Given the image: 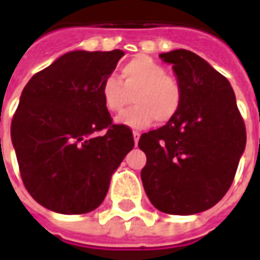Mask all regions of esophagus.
<instances>
[{"mask_svg":"<svg viewBox=\"0 0 260 260\" xmlns=\"http://www.w3.org/2000/svg\"><path fill=\"white\" fill-rule=\"evenodd\" d=\"M132 134H134V141H135V145H138V142H139V136H141V132H139V131H134Z\"/></svg>","mask_w":260,"mask_h":260,"instance_id":"34e87169","label":"esophagus"}]
</instances>
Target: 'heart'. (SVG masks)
I'll return each mask as SVG.
<instances>
[{"instance_id": "b5f03b06", "label": "heart", "mask_w": 260, "mask_h": 260, "mask_svg": "<svg viewBox=\"0 0 260 260\" xmlns=\"http://www.w3.org/2000/svg\"><path fill=\"white\" fill-rule=\"evenodd\" d=\"M119 78L107 76L102 83V99L110 113H121L132 103L135 107L117 117L118 124L145 128L154 121L166 124L182 106L184 91L180 80L147 55H136L121 67Z\"/></svg>"}]
</instances>
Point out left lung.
Masks as SVG:
<instances>
[{"instance_id": "obj_1", "label": "left lung", "mask_w": 260, "mask_h": 260, "mask_svg": "<svg viewBox=\"0 0 260 260\" xmlns=\"http://www.w3.org/2000/svg\"><path fill=\"white\" fill-rule=\"evenodd\" d=\"M184 91L178 114L149 131L141 178L149 201L167 214H195L221 201L234 181L246 143L244 119L230 82L188 50L160 54Z\"/></svg>"}]
</instances>
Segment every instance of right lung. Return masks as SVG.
<instances>
[{
	"mask_svg": "<svg viewBox=\"0 0 260 260\" xmlns=\"http://www.w3.org/2000/svg\"><path fill=\"white\" fill-rule=\"evenodd\" d=\"M122 55L71 51L22 91L11 124L20 177L31 198L53 212L82 214L100 206L111 174L135 146L131 128L114 124L100 91Z\"/></svg>",
	"mask_w": 260,
	"mask_h": 260,
	"instance_id": "right-lung-1",
	"label": "right lung"
}]
</instances>
